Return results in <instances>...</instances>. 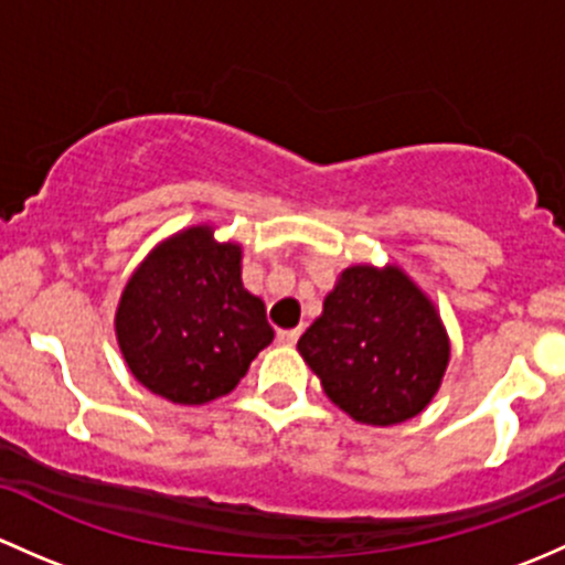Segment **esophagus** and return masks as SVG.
I'll use <instances>...</instances> for the list:
<instances>
[{
  "label": "esophagus",
  "mask_w": 565,
  "mask_h": 565,
  "mask_svg": "<svg viewBox=\"0 0 565 565\" xmlns=\"http://www.w3.org/2000/svg\"><path fill=\"white\" fill-rule=\"evenodd\" d=\"M301 329H285V331H277V342L280 345H296V340H299Z\"/></svg>",
  "instance_id": "esophagus-1"
}]
</instances>
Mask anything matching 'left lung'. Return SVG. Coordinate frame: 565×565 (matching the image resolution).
Returning <instances> with one entry per match:
<instances>
[{
  "label": "left lung",
  "instance_id": "1",
  "mask_svg": "<svg viewBox=\"0 0 565 565\" xmlns=\"http://www.w3.org/2000/svg\"><path fill=\"white\" fill-rule=\"evenodd\" d=\"M296 348L326 397L370 427L418 416L451 359L438 307L397 264L342 269Z\"/></svg>",
  "mask_w": 565,
  "mask_h": 565
}]
</instances>
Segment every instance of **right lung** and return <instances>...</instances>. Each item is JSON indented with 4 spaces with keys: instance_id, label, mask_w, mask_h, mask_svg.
Instances as JSON below:
<instances>
[{
    "instance_id": "obj_1",
    "label": "right lung",
    "mask_w": 565,
    "mask_h": 565,
    "mask_svg": "<svg viewBox=\"0 0 565 565\" xmlns=\"http://www.w3.org/2000/svg\"><path fill=\"white\" fill-rule=\"evenodd\" d=\"M114 331L132 377L173 405H206L247 375L275 340L266 307L242 282V244L198 223L166 236L119 296Z\"/></svg>"
}]
</instances>
